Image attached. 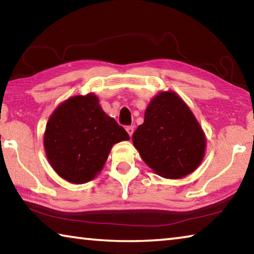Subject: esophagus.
<instances>
[{"label":"esophagus","mask_w":254,"mask_h":254,"mask_svg":"<svg viewBox=\"0 0 254 254\" xmlns=\"http://www.w3.org/2000/svg\"><path fill=\"white\" fill-rule=\"evenodd\" d=\"M126 130H127V132L128 133V135L132 136V134H133V131H134V127H132V126H130V127H126Z\"/></svg>","instance_id":"obj_1"}]
</instances>
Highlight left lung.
I'll list each match as a JSON object with an SVG mask.
<instances>
[{"mask_svg": "<svg viewBox=\"0 0 254 254\" xmlns=\"http://www.w3.org/2000/svg\"><path fill=\"white\" fill-rule=\"evenodd\" d=\"M132 141L150 168L169 179L183 178L198 168L206 148L201 127L175 92H162L150 101Z\"/></svg>", "mask_w": 254, "mask_h": 254, "instance_id": "1", "label": "left lung"}]
</instances>
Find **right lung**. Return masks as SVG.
<instances>
[{
	"label": "right lung",
	"instance_id": "obj_1",
	"mask_svg": "<svg viewBox=\"0 0 254 254\" xmlns=\"http://www.w3.org/2000/svg\"><path fill=\"white\" fill-rule=\"evenodd\" d=\"M130 139L110 118L94 94L62 103L50 115L44 145L51 167L72 184H85L101 173L115 143Z\"/></svg>",
	"mask_w": 254,
	"mask_h": 254
}]
</instances>
